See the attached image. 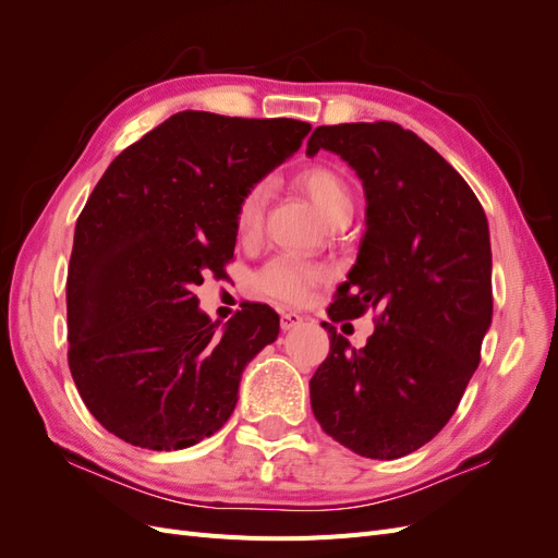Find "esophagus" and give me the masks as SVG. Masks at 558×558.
Instances as JSON below:
<instances>
[{"mask_svg":"<svg viewBox=\"0 0 558 558\" xmlns=\"http://www.w3.org/2000/svg\"><path fill=\"white\" fill-rule=\"evenodd\" d=\"M305 316L298 314V312H281V330H293L298 328Z\"/></svg>","mask_w":558,"mask_h":558,"instance_id":"obj_1","label":"esophagus"}]
</instances>
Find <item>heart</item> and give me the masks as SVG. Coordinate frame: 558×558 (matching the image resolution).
I'll return each mask as SVG.
<instances>
[{
    "mask_svg": "<svg viewBox=\"0 0 558 558\" xmlns=\"http://www.w3.org/2000/svg\"><path fill=\"white\" fill-rule=\"evenodd\" d=\"M295 185L307 193V197L314 202L320 216L330 223L335 216L344 211H353V197L347 181L337 174L330 167L314 165L295 174ZM267 199L265 183H256L242 195L238 214H234V223H238V232L242 240L256 238L260 232L263 223V209ZM326 279V269L305 263L293 256H279L269 260L256 277V286L281 302H289V305H300L310 298L314 286Z\"/></svg>",
    "mask_w": 558,
    "mask_h": 558,
    "instance_id": "obj_1",
    "label": "heart"
}]
</instances>
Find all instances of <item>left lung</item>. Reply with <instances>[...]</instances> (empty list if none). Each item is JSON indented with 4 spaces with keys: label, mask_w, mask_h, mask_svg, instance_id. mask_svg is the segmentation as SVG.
I'll list each match as a JSON object with an SVG mask.
<instances>
[{
    "label": "left lung",
    "mask_w": 558,
    "mask_h": 558,
    "mask_svg": "<svg viewBox=\"0 0 558 558\" xmlns=\"http://www.w3.org/2000/svg\"><path fill=\"white\" fill-rule=\"evenodd\" d=\"M330 150L363 183L365 232L332 320L379 310L365 347L332 324L310 381L312 410L337 442L393 461L430 442L459 408L492 328V240L475 193L396 123L320 125L307 156Z\"/></svg>",
    "instance_id": "obj_1"
}]
</instances>
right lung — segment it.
<instances>
[{"instance_id": "right-lung-1", "label": "right lung", "mask_w": 558, "mask_h": 558, "mask_svg": "<svg viewBox=\"0 0 558 558\" xmlns=\"http://www.w3.org/2000/svg\"><path fill=\"white\" fill-rule=\"evenodd\" d=\"M312 130L293 118L179 111L128 146L83 207L66 277L70 369L128 445L193 447L221 428L279 316L246 302L221 328L193 293L223 275L242 195Z\"/></svg>"}]
</instances>
